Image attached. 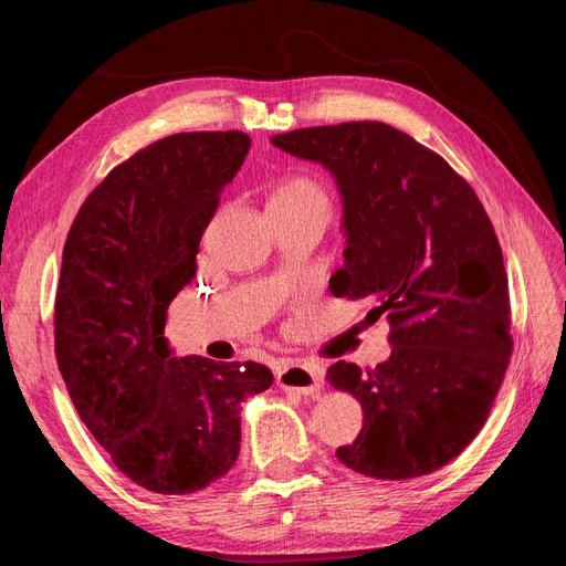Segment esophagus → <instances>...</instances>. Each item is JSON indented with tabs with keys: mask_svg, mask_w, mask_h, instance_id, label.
Returning a JSON list of instances; mask_svg holds the SVG:
<instances>
[{
	"mask_svg": "<svg viewBox=\"0 0 566 566\" xmlns=\"http://www.w3.org/2000/svg\"><path fill=\"white\" fill-rule=\"evenodd\" d=\"M276 382L285 391H295V394H302V397H310V394H316L323 387V368L318 364L287 361L279 370Z\"/></svg>",
	"mask_w": 566,
	"mask_h": 566,
	"instance_id": "1",
	"label": "esophagus"
}]
</instances>
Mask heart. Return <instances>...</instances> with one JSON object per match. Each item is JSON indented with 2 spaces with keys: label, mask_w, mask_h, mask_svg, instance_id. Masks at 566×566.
I'll list each match as a JSON object with an SVG mask.
<instances>
[{
  "label": "heart",
  "mask_w": 566,
  "mask_h": 566,
  "mask_svg": "<svg viewBox=\"0 0 566 566\" xmlns=\"http://www.w3.org/2000/svg\"><path fill=\"white\" fill-rule=\"evenodd\" d=\"M314 202H328V196L314 179L300 175L283 179L269 198V205H283V208H302Z\"/></svg>",
  "instance_id": "b5f03b06"
}]
</instances>
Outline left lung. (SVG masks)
Instances as JSON below:
<instances>
[{
    "mask_svg": "<svg viewBox=\"0 0 566 566\" xmlns=\"http://www.w3.org/2000/svg\"><path fill=\"white\" fill-rule=\"evenodd\" d=\"M271 144L333 175L347 248L331 293L370 297L391 328L385 364L337 361L325 375L364 408L339 462L394 482L443 468L482 430L512 354L503 252L484 205L434 150L375 119Z\"/></svg>",
    "mask_w": 566,
    "mask_h": 566,
    "instance_id": "obj_1",
    "label": "left lung"
}]
</instances>
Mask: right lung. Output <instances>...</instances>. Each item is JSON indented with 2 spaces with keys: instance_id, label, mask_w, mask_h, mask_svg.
<instances>
[{
  "instance_id": "obj_1",
  "label": "right lung",
  "mask_w": 566,
  "mask_h": 566,
  "mask_svg": "<svg viewBox=\"0 0 566 566\" xmlns=\"http://www.w3.org/2000/svg\"><path fill=\"white\" fill-rule=\"evenodd\" d=\"M250 150L243 132L172 134L101 181L65 238L56 361L77 416L134 484L186 495L241 451V403L271 387L254 361L175 356L167 306Z\"/></svg>"
}]
</instances>
